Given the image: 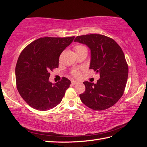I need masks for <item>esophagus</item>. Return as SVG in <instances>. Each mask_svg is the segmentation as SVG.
<instances>
[{"instance_id":"34e87169","label":"esophagus","mask_w":147,"mask_h":147,"mask_svg":"<svg viewBox=\"0 0 147 147\" xmlns=\"http://www.w3.org/2000/svg\"><path fill=\"white\" fill-rule=\"evenodd\" d=\"M76 83H78V82L77 81H75V80H72L71 81V84L73 85H75Z\"/></svg>"}]
</instances>
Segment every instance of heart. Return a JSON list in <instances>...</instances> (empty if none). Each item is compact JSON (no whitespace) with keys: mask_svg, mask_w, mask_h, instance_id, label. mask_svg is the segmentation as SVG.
I'll use <instances>...</instances> for the list:
<instances>
[{"mask_svg":"<svg viewBox=\"0 0 147 147\" xmlns=\"http://www.w3.org/2000/svg\"><path fill=\"white\" fill-rule=\"evenodd\" d=\"M74 49L76 53L82 52L83 51H85V50H87L86 47L83 45H77L76 46L74 47ZM71 75L74 77H78L80 75V70L79 69H74L71 71Z\"/></svg>","mask_w":147,"mask_h":147,"instance_id":"heart-1","label":"heart"}]
</instances>
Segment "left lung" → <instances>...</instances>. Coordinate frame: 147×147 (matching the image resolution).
Listing matches in <instances>:
<instances>
[{
	"instance_id": "obj_1",
	"label": "left lung",
	"mask_w": 147,
	"mask_h": 147,
	"mask_svg": "<svg viewBox=\"0 0 147 147\" xmlns=\"http://www.w3.org/2000/svg\"><path fill=\"white\" fill-rule=\"evenodd\" d=\"M74 42L85 44L91 51L90 69L100 74L96 83L83 82L85 91L81 100L95 111L111 107L123 96L128 76V65L121 47L100 34L78 36Z\"/></svg>"
}]
</instances>
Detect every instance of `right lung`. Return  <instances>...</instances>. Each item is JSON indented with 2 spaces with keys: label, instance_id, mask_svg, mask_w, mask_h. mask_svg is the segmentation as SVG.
<instances>
[{
  "label": "right lung",
  "instance_id": "right-lung-1",
  "mask_svg": "<svg viewBox=\"0 0 147 147\" xmlns=\"http://www.w3.org/2000/svg\"><path fill=\"white\" fill-rule=\"evenodd\" d=\"M74 36L43 37L27 45L16 65L18 91L30 107L38 111L52 109L60 104L71 81L49 82L50 71L59 67V56L73 41Z\"/></svg>",
  "mask_w": 147,
  "mask_h": 147
}]
</instances>
